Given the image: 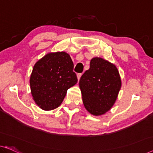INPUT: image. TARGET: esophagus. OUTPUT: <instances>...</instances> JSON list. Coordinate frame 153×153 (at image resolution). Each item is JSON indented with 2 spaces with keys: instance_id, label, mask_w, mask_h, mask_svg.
Wrapping results in <instances>:
<instances>
[{
  "instance_id": "obj_1",
  "label": "esophagus",
  "mask_w": 153,
  "mask_h": 153,
  "mask_svg": "<svg viewBox=\"0 0 153 153\" xmlns=\"http://www.w3.org/2000/svg\"><path fill=\"white\" fill-rule=\"evenodd\" d=\"M81 76H82V74H77V79H78V80H79V79H80Z\"/></svg>"
}]
</instances>
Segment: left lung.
I'll return each mask as SVG.
<instances>
[{
    "mask_svg": "<svg viewBox=\"0 0 153 153\" xmlns=\"http://www.w3.org/2000/svg\"><path fill=\"white\" fill-rule=\"evenodd\" d=\"M79 88L86 110L101 115L113 106L121 88V79L115 65L101 58L91 60L89 69L79 79Z\"/></svg>",
    "mask_w": 153,
    "mask_h": 153,
    "instance_id": "1",
    "label": "left lung"
}]
</instances>
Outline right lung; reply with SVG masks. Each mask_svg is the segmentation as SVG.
Wrapping results in <instances>:
<instances>
[{"label": "right lung", "instance_id": "add662e5", "mask_svg": "<svg viewBox=\"0 0 153 153\" xmlns=\"http://www.w3.org/2000/svg\"><path fill=\"white\" fill-rule=\"evenodd\" d=\"M74 67L71 58L65 52L48 53L36 63L30 86L38 106L49 111L60 105L67 90L77 82Z\"/></svg>", "mask_w": 153, "mask_h": 153}]
</instances>
